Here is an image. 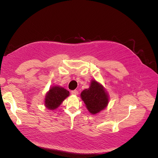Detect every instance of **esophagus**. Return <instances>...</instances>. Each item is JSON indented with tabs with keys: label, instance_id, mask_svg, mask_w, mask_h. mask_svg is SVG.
I'll use <instances>...</instances> for the list:
<instances>
[{
	"label": "esophagus",
	"instance_id": "obj_1",
	"mask_svg": "<svg viewBox=\"0 0 158 158\" xmlns=\"http://www.w3.org/2000/svg\"><path fill=\"white\" fill-rule=\"evenodd\" d=\"M72 94L73 95H78V91L77 90L72 91Z\"/></svg>",
	"mask_w": 158,
	"mask_h": 158
}]
</instances>
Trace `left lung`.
<instances>
[{
    "mask_svg": "<svg viewBox=\"0 0 158 158\" xmlns=\"http://www.w3.org/2000/svg\"><path fill=\"white\" fill-rule=\"evenodd\" d=\"M81 98L88 111L96 114L106 108L110 97L103 85L95 79L91 80L89 86L81 93Z\"/></svg>",
    "mask_w": 158,
    "mask_h": 158,
    "instance_id": "8db88e82",
    "label": "left lung"
}]
</instances>
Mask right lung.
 Returning <instances> with one entry per match:
<instances>
[{"label":"right lung","mask_w":158,"mask_h":158,"mask_svg":"<svg viewBox=\"0 0 158 158\" xmlns=\"http://www.w3.org/2000/svg\"><path fill=\"white\" fill-rule=\"evenodd\" d=\"M70 95V92L62 86L54 85L47 92L44 98V106L48 110H55Z\"/></svg>","instance_id":"obj_1"}]
</instances>
